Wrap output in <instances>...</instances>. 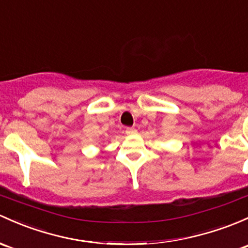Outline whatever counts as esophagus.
<instances>
[{"label": "esophagus", "mask_w": 248, "mask_h": 248, "mask_svg": "<svg viewBox=\"0 0 248 248\" xmlns=\"http://www.w3.org/2000/svg\"><path fill=\"white\" fill-rule=\"evenodd\" d=\"M126 133L128 135H134V134H137V129H135L134 127H128V128L126 129Z\"/></svg>", "instance_id": "34e87169"}]
</instances>
